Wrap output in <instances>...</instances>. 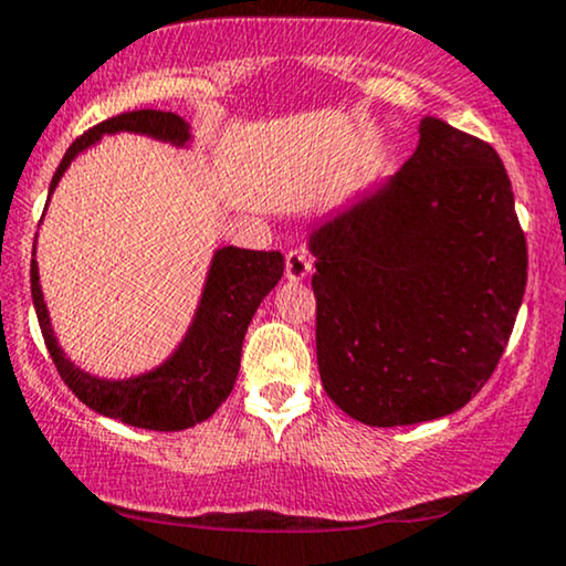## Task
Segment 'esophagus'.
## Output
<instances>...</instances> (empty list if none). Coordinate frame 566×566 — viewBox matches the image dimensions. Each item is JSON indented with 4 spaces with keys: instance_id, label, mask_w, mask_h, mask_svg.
I'll list each match as a JSON object with an SVG mask.
<instances>
[{
    "instance_id": "esophagus-1",
    "label": "esophagus",
    "mask_w": 566,
    "mask_h": 566,
    "mask_svg": "<svg viewBox=\"0 0 566 566\" xmlns=\"http://www.w3.org/2000/svg\"><path fill=\"white\" fill-rule=\"evenodd\" d=\"M313 271V261L311 255H307L305 248H292L287 253V261H284V274L292 282H300V279H305L307 274Z\"/></svg>"
}]
</instances>
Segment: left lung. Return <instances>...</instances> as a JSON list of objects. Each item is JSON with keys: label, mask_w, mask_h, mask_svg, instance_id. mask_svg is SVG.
Listing matches in <instances>:
<instances>
[{"label": "left lung", "mask_w": 566, "mask_h": 566, "mask_svg": "<svg viewBox=\"0 0 566 566\" xmlns=\"http://www.w3.org/2000/svg\"><path fill=\"white\" fill-rule=\"evenodd\" d=\"M316 355L339 410L391 428L460 410L517 321L527 242L491 143L420 123L399 175L313 234Z\"/></svg>", "instance_id": "obj_1"}]
</instances>
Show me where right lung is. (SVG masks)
I'll list each match as a JSON object with an SVG mask.
<instances>
[{
  "instance_id": "obj_1",
  "label": "right lung",
  "mask_w": 566,
  "mask_h": 566,
  "mask_svg": "<svg viewBox=\"0 0 566 566\" xmlns=\"http://www.w3.org/2000/svg\"><path fill=\"white\" fill-rule=\"evenodd\" d=\"M133 130L146 133L154 138L185 143L190 138L185 119L171 112L138 109L123 112L117 117L104 119L81 138L73 140L67 154L56 167L49 192L56 188L62 171L70 167L77 151L102 138V133ZM284 274V255L279 250H245V248H221L213 259L206 282L203 300H200L198 316L182 347L177 349L169 363L156 368L154 374L130 378V381H102L83 370H77L62 349L49 326L46 305L39 287V269L31 261V295L39 316L41 334L46 349L52 355L56 374L70 386V391L88 405L91 410L106 418L123 420L127 426L148 428V431H182L211 418L217 407L230 397L238 381L242 339L248 324L253 318L261 300L274 290V284Z\"/></svg>"
}]
</instances>
